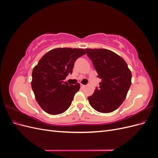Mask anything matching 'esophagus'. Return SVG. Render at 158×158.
<instances>
[{"mask_svg": "<svg viewBox=\"0 0 158 158\" xmlns=\"http://www.w3.org/2000/svg\"><path fill=\"white\" fill-rule=\"evenodd\" d=\"M80 87H81V88L83 89V88H84L85 87V85H84V84H80Z\"/></svg>", "mask_w": 158, "mask_h": 158, "instance_id": "obj_1", "label": "esophagus"}]
</instances>
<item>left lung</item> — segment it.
<instances>
[{
    "label": "left lung",
    "mask_w": 158,
    "mask_h": 158,
    "mask_svg": "<svg viewBox=\"0 0 158 158\" xmlns=\"http://www.w3.org/2000/svg\"><path fill=\"white\" fill-rule=\"evenodd\" d=\"M102 79L99 87L88 97L97 111L107 113L116 110L125 99L131 85L132 74L125 60L111 51L105 49H85Z\"/></svg>",
    "instance_id": "8db88e82"
}]
</instances>
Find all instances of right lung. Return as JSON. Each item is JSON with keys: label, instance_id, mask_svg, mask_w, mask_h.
<instances>
[{"label": "right lung", "instance_id": "right-lung-1", "mask_svg": "<svg viewBox=\"0 0 158 158\" xmlns=\"http://www.w3.org/2000/svg\"><path fill=\"white\" fill-rule=\"evenodd\" d=\"M86 52L83 49L56 48L41 57L32 71L31 88L37 102L50 114L69 109L80 85L64 82L73 73L76 60Z\"/></svg>", "mask_w": 158, "mask_h": 158}]
</instances>
